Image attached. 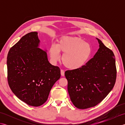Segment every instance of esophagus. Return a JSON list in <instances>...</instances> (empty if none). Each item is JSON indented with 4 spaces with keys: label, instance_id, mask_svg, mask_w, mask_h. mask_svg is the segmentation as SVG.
<instances>
[{
    "label": "esophagus",
    "instance_id": "esophagus-1",
    "mask_svg": "<svg viewBox=\"0 0 125 125\" xmlns=\"http://www.w3.org/2000/svg\"><path fill=\"white\" fill-rule=\"evenodd\" d=\"M61 76H64V71L62 69L61 70Z\"/></svg>",
    "mask_w": 125,
    "mask_h": 125
}]
</instances>
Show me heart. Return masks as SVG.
I'll return each mask as SVG.
<instances>
[{"instance_id": "obj_1", "label": "heart", "mask_w": 125, "mask_h": 125, "mask_svg": "<svg viewBox=\"0 0 125 125\" xmlns=\"http://www.w3.org/2000/svg\"><path fill=\"white\" fill-rule=\"evenodd\" d=\"M60 52L63 53L62 60L64 65L75 70L85 64L91 55L92 48L79 37L64 36L59 40L57 45L52 44L50 46L49 54L53 63L59 60Z\"/></svg>"}]
</instances>
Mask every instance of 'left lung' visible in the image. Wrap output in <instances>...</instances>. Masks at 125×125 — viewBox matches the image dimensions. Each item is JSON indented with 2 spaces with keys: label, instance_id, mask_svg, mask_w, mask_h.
Returning a JSON list of instances; mask_svg holds the SVG:
<instances>
[{
  "label": "left lung",
  "instance_id": "8db88e82",
  "mask_svg": "<svg viewBox=\"0 0 125 125\" xmlns=\"http://www.w3.org/2000/svg\"><path fill=\"white\" fill-rule=\"evenodd\" d=\"M97 39L99 48L94 57L81 68L65 72L70 99L79 109L94 107L102 102L116 81L114 53Z\"/></svg>",
  "mask_w": 125,
  "mask_h": 125
}]
</instances>
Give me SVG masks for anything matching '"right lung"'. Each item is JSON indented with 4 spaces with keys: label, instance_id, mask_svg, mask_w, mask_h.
Returning <instances> with one entry per match:
<instances>
[{
    "label": "right lung",
    "instance_id": "add662e5",
    "mask_svg": "<svg viewBox=\"0 0 125 125\" xmlns=\"http://www.w3.org/2000/svg\"><path fill=\"white\" fill-rule=\"evenodd\" d=\"M39 42L36 31L26 34L10 48L7 57L10 89L19 99L35 107L46 102L61 77L60 68L49 62Z\"/></svg>",
    "mask_w": 125,
    "mask_h": 125
}]
</instances>
